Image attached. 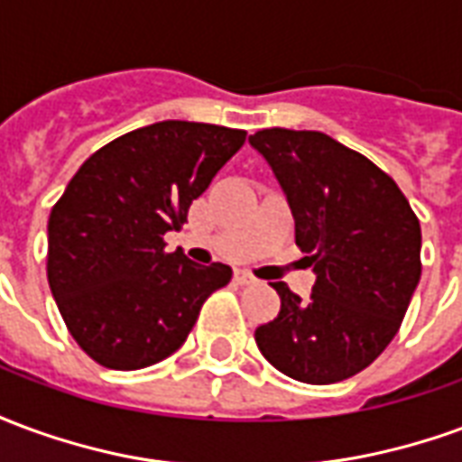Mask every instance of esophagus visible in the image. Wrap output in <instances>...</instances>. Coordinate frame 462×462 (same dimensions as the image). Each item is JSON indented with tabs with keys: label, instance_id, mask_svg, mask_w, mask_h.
<instances>
[{
	"label": "esophagus",
	"instance_id": "1",
	"mask_svg": "<svg viewBox=\"0 0 462 462\" xmlns=\"http://www.w3.org/2000/svg\"><path fill=\"white\" fill-rule=\"evenodd\" d=\"M235 280H237V284H252V282H254V277H252L250 272L240 270V272H235Z\"/></svg>",
	"mask_w": 462,
	"mask_h": 462
}]
</instances>
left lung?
<instances>
[{
  "instance_id": "8db88e82",
  "label": "left lung",
  "mask_w": 462,
  "mask_h": 462,
  "mask_svg": "<svg viewBox=\"0 0 462 462\" xmlns=\"http://www.w3.org/2000/svg\"><path fill=\"white\" fill-rule=\"evenodd\" d=\"M250 145L294 215L317 282L310 300L274 282L280 314L254 331L262 356L301 383L354 376L396 337L420 280V225L386 172L319 131L264 128Z\"/></svg>"
}]
</instances>
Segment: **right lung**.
<instances>
[{"label": "right lung", "mask_w": 462, "mask_h": 462, "mask_svg": "<svg viewBox=\"0 0 462 462\" xmlns=\"http://www.w3.org/2000/svg\"><path fill=\"white\" fill-rule=\"evenodd\" d=\"M245 131L161 121L96 151L49 215L46 274L76 344L106 368L158 364L188 339L202 301L232 277L202 267L162 235L240 151Z\"/></svg>", "instance_id": "obj_1"}]
</instances>
